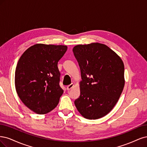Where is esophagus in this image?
Wrapping results in <instances>:
<instances>
[{
    "label": "esophagus",
    "instance_id": "1",
    "mask_svg": "<svg viewBox=\"0 0 147 147\" xmlns=\"http://www.w3.org/2000/svg\"><path fill=\"white\" fill-rule=\"evenodd\" d=\"M73 87H74V84H71L69 85V86H68L67 87V89L68 90H69L71 89Z\"/></svg>",
    "mask_w": 147,
    "mask_h": 147
}]
</instances>
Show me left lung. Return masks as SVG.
<instances>
[{
	"mask_svg": "<svg viewBox=\"0 0 147 147\" xmlns=\"http://www.w3.org/2000/svg\"><path fill=\"white\" fill-rule=\"evenodd\" d=\"M73 51L82 78L75 106L84 118L98 119L109 113L120 98L125 86L123 62L114 51L99 42L79 45Z\"/></svg>",
	"mask_w": 147,
	"mask_h": 147,
	"instance_id": "obj_1",
	"label": "left lung"
}]
</instances>
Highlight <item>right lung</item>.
Instances as JSON below:
<instances>
[{"label":"right lung","mask_w":147,"mask_h":147,"mask_svg":"<svg viewBox=\"0 0 147 147\" xmlns=\"http://www.w3.org/2000/svg\"><path fill=\"white\" fill-rule=\"evenodd\" d=\"M67 50V46L36 44L19 59L16 92L24 105L38 114H46L59 104L63 90L59 86L57 63Z\"/></svg>","instance_id":"obj_1"}]
</instances>
